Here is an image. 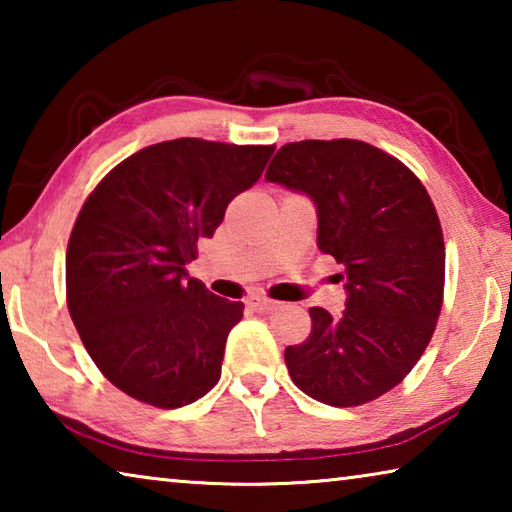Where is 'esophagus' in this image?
<instances>
[{"instance_id":"34e87169","label":"esophagus","mask_w":512,"mask_h":512,"mask_svg":"<svg viewBox=\"0 0 512 512\" xmlns=\"http://www.w3.org/2000/svg\"><path fill=\"white\" fill-rule=\"evenodd\" d=\"M248 307L259 311V314H271V311L277 309V302L271 298H262V296H250L248 300Z\"/></svg>"}]
</instances>
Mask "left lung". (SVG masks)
<instances>
[{
	"label": "left lung",
	"instance_id": "8db88e82",
	"mask_svg": "<svg viewBox=\"0 0 512 512\" xmlns=\"http://www.w3.org/2000/svg\"><path fill=\"white\" fill-rule=\"evenodd\" d=\"M268 183L316 203L318 248L345 266L339 318L311 307V334L284 350L289 375L314 400L348 409L377 400L427 350L445 293V241L420 178L359 140L284 144Z\"/></svg>",
	"mask_w": 512,
	"mask_h": 512
}]
</instances>
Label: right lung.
Returning <instances> with one entry per match:
<instances>
[{
	"mask_svg": "<svg viewBox=\"0 0 512 512\" xmlns=\"http://www.w3.org/2000/svg\"><path fill=\"white\" fill-rule=\"evenodd\" d=\"M273 151L198 137L160 142L119 162L85 198L65 255L67 309L121 393L178 409L219 381L244 302L214 296L185 266Z\"/></svg>",
	"mask_w": 512,
	"mask_h": 512,
	"instance_id": "1",
	"label": "right lung"
}]
</instances>
